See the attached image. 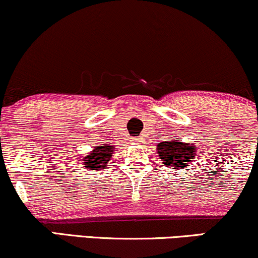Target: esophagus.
I'll use <instances>...</instances> for the list:
<instances>
[{"label":"esophagus","instance_id":"obj_1","mask_svg":"<svg viewBox=\"0 0 258 258\" xmlns=\"http://www.w3.org/2000/svg\"><path fill=\"white\" fill-rule=\"evenodd\" d=\"M132 142H135V143H139V139H138V138H133Z\"/></svg>","mask_w":258,"mask_h":258}]
</instances>
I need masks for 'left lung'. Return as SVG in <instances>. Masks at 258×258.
<instances>
[{"instance_id":"left-lung-1","label":"left lung","mask_w":258,"mask_h":258,"mask_svg":"<svg viewBox=\"0 0 258 258\" xmlns=\"http://www.w3.org/2000/svg\"><path fill=\"white\" fill-rule=\"evenodd\" d=\"M194 144L183 143L180 138L168 139L157 145V152L163 164L170 169H180L187 167L195 158Z\"/></svg>"}]
</instances>
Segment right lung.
<instances>
[{
	"label": "right lung",
	"mask_w": 258,
	"mask_h": 258,
	"mask_svg": "<svg viewBox=\"0 0 258 258\" xmlns=\"http://www.w3.org/2000/svg\"><path fill=\"white\" fill-rule=\"evenodd\" d=\"M114 152L113 146H109L108 144H102L100 146L93 149V151L84 157L83 167H87L90 170H101L105 168V165L108 163V161L112 158V153Z\"/></svg>",
	"instance_id": "obj_1"
}]
</instances>
